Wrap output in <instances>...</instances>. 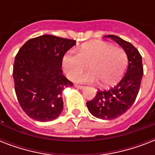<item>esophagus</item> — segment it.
I'll return each instance as SVG.
<instances>
[{
	"instance_id": "obj_1",
	"label": "esophagus",
	"mask_w": 155,
	"mask_h": 155,
	"mask_svg": "<svg viewBox=\"0 0 155 155\" xmlns=\"http://www.w3.org/2000/svg\"><path fill=\"white\" fill-rule=\"evenodd\" d=\"M75 87H77V88H80V89H83V88H84V86L79 84H75Z\"/></svg>"
}]
</instances>
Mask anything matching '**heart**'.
Wrapping results in <instances>:
<instances>
[{
    "label": "heart",
    "instance_id": "1",
    "mask_svg": "<svg viewBox=\"0 0 155 155\" xmlns=\"http://www.w3.org/2000/svg\"><path fill=\"white\" fill-rule=\"evenodd\" d=\"M63 70L72 79L87 68L89 72L75 78L76 82L98 83L103 87L115 85L122 77L128 65L125 50L105 42H93L83 45L77 54L66 53L62 59Z\"/></svg>",
    "mask_w": 155,
    "mask_h": 155
}]
</instances>
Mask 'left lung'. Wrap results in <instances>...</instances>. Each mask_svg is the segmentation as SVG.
<instances>
[{"label":"left lung","mask_w":155,"mask_h":155,"mask_svg":"<svg viewBox=\"0 0 155 155\" xmlns=\"http://www.w3.org/2000/svg\"><path fill=\"white\" fill-rule=\"evenodd\" d=\"M125 50L128 56L127 71L120 82L109 90H98L94 99L87 102L92 115L103 120H113L120 117L134 103L140 89L143 75L142 56L130 42L115 35H106Z\"/></svg>","instance_id":"left-lung-1"}]
</instances>
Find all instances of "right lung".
<instances>
[{"instance_id": "right-lung-1", "label": "right lung", "mask_w": 155, "mask_h": 155, "mask_svg": "<svg viewBox=\"0 0 155 155\" xmlns=\"http://www.w3.org/2000/svg\"><path fill=\"white\" fill-rule=\"evenodd\" d=\"M75 44L45 35L28 40L18 52L13 71L16 96L30 118L51 121L62 113L63 89L73 85L63 75L62 59Z\"/></svg>"}]
</instances>
